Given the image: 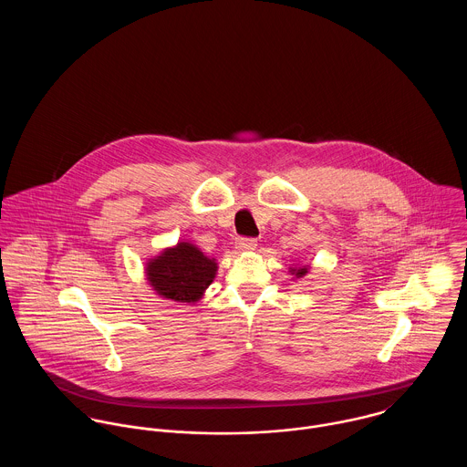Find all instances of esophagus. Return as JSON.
<instances>
[{
  "mask_svg": "<svg viewBox=\"0 0 467 467\" xmlns=\"http://www.w3.org/2000/svg\"><path fill=\"white\" fill-rule=\"evenodd\" d=\"M235 246L241 250V252H250V250H255L257 246V239L254 237H239Z\"/></svg>",
  "mask_w": 467,
  "mask_h": 467,
  "instance_id": "esophagus-1",
  "label": "esophagus"
}]
</instances>
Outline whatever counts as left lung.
Here are the masks:
<instances>
[{
	"mask_svg": "<svg viewBox=\"0 0 467 467\" xmlns=\"http://www.w3.org/2000/svg\"><path fill=\"white\" fill-rule=\"evenodd\" d=\"M293 271L296 273V276H302V275L307 273V267H300V269H293Z\"/></svg>",
	"mask_w": 467,
	"mask_h": 467,
	"instance_id": "obj_1",
	"label": "left lung"
}]
</instances>
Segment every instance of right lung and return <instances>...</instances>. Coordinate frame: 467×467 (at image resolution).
Returning <instances> with one entry per match:
<instances>
[{
	"mask_svg": "<svg viewBox=\"0 0 467 467\" xmlns=\"http://www.w3.org/2000/svg\"><path fill=\"white\" fill-rule=\"evenodd\" d=\"M217 265L189 243L165 250L147 265V278L154 291L176 302H198L212 284Z\"/></svg>",
	"mask_w": 467,
	"mask_h": 467,
	"instance_id": "obj_1",
	"label": "right lung"
}]
</instances>
